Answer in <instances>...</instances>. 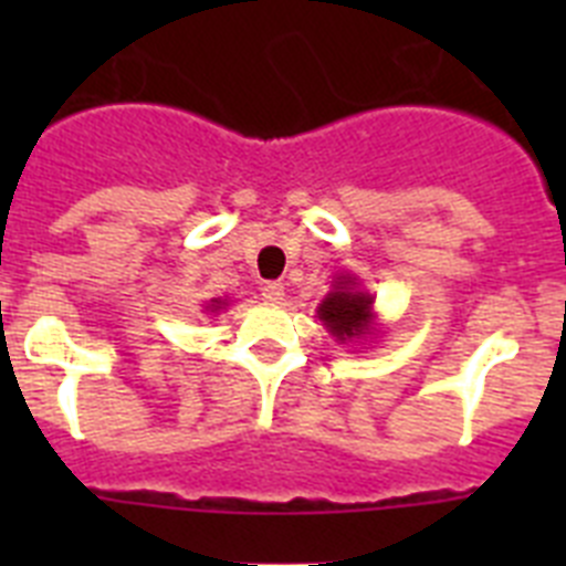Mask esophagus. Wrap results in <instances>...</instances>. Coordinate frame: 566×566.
Instances as JSON below:
<instances>
[{"label":"esophagus","mask_w":566,"mask_h":566,"mask_svg":"<svg viewBox=\"0 0 566 566\" xmlns=\"http://www.w3.org/2000/svg\"><path fill=\"white\" fill-rule=\"evenodd\" d=\"M260 294H263V300H266V303H280L286 292H283V283L272 280V283H266V286L260 289Z\"/></svg>","instance_id":"1"}]
</instances>
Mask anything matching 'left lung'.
Segmentation results:
<instances>
[{"mask_svg":"<svg viewBox=\"0 0 566 566\" xmlns=\"http://www.w3.org/2000/svg\"><path fill=\"white\" fill-rule=\"evenodd\" d=\"M317 314L337 339L363 337L368 332V319H371V297L357 292L352 277H343L337 280L334 292L319 303Z\"/></svg>","mask_w":566,"mask_h":566,"instance_id":"left-lung-1","label":"left lung"}]
</instances>
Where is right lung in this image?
Instances as JSON below:
<instances>
[{
	"label": "right lung",
	"instance_id": "right-lung-1",
	"mask_svg": "<svg viewBox=\"0 0 566 566\" xmlns=\"http://www.w3.org/2000/svg\"><path fill=\"white\" fill-rule=\"evenodd\" d=\"M221 306H223L221 300H212V312H218V308H221Z\"/></svg>",
	"mask_w": 566,
	"mask_h": 566
}]
</instances>
